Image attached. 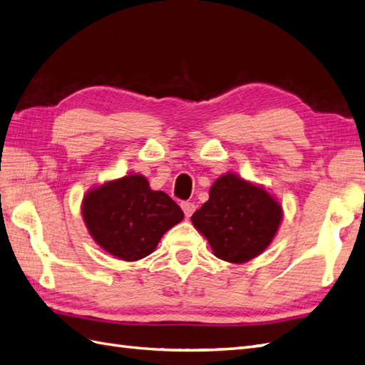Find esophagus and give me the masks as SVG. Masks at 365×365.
I'll return each mask as SVG.
<instances>
[{
    "mask_svg": "<svg viewBox=\"0 0 365 365\" xmlns=\"http://www.w3.org/2000/svg\"><path fill=\"white\" fill-rule=\"evenodd\" d=\"M181 207H182V210H184V215L187 217V218H190L192 213L195 212V204H193V202H189V201L181 202Z\"/></svg>",
    "mask_w": 365,
    "mask_h": 365,
    "instance_id": "34e87169",
    "label": "esophagus"
}]
</instances>
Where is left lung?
Returning a JSON list of instances; mask_svg holds the SVG:
<instances>
[{
  "label": "left lung",
  "instance_id": "1",
  "mask_svg": "<svg viewBox=\"0 0 365 365\" xmlns=\"http://www.w3.org/2000/svg\"><path fill=\"white\" fill-rule=\"evenodd\" d=\"M282 218L280 202L263 185L229 172L212 184L192 223L218 259L243 264L271 245Z\"/></svg>",
  "mask_w": 365,
  "mask_h": 365
}]
</instances>
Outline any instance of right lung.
<instances>
[{
    "instance_id": "1",
    "label": "right lung",
    "mask_w": 365,
    "mask_h": 365,
    "mask_svg": "<svg viewBox=\"0 0 365 365\" xmlns=\"http://www.w3.org/2000/svg\"><path fill=\"white\" fill-rule=\"evenodd\" d=\"M82 217L88 232L115 259L136 262L152 254L159 240L184 218L181 207L145 176L127 175L85 193Z\"/></svg>"
}]
</instances>
